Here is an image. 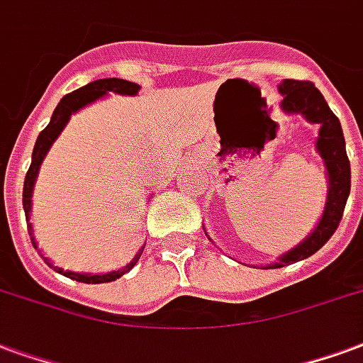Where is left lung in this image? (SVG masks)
Segmentation results:
<instances>
[{"label": "left lung", "mask_w": 363, "mask_h": 363, "mask_svg": "<svg viewBox=\"0 0 363 363\" xmlns=\"http://www.w3.org/2000/svg\"><path fill=\"white\" fill-rule=\"evenodd\" d=\"M279 91L282 94L280 108L284 112L301 113L308 121L321 125L319 139H317V150L327 166L329 195H327V205L323 211L321 220L317 224V228L311 232V236L306 238L298 247L284 253L279 259V263L272 265L274 269L311 257L315 251L321 250L323 245L329 242L330 236L337 232L338 224L342 220L346 199L350 195V160L346 156L342 127L329 104L325 102L319 89H315V84L311 81L286 79L280 83Z\"/></svg>", "instance_id": "left-lung-1"}]
</instances>
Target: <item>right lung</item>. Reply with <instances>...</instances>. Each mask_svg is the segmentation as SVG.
Wrapping results in <instances>:
<instances>
[{
    "mask_svg": "<svg viewBox=\"0 0 363 363\" xmlns=\"http://www.w3.org/2000/svg\"><path fill=\"white\" fill-rule=\"evenodd\" d=\"M106 92H118V94H137L139 92V84L131 83V81H123V79H100V81H94V83H89L81 86V89H77V91L69 92L67 96L62 98V102L57 104V108L54 110V116H52V120L46 125V129H42L40 135H38V139H36V145H34L33 150V162H30V168L26 172V178H25V187H23V207H25V214H26V224H28V214H30V197H33V185L34 179H36V174H38V168H40L42 160H44V156L52 147V143L57 139V135L62 133V129L65 127V123L69 121L71 113H75L77 110H81L83 106L91 104L98 98H102ZM28 234H30V240H33V245L36 247V242H34L33 238V226L28 224ZM145 250V247H143ZM143 250L135 255V259L125 265L120 271H113L108 272V274H79V272H71V271H63V269H57L54 267L46 257L48 265L52 267L54 271H57L63 277H67L71 280H77V282H84V284H102V282H112V280L120 279L123 277L127 271H131L135 267V263L139 261L141 257Z\"/></svg>",
    "mask_w": 363,
    "mask_h": 363,
    "instance_id": "add662e5",
    "label": "right lung"
}]
</instances>
